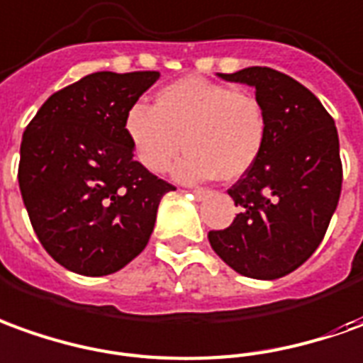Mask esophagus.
Listing matches in <instances>:
<instances>
[{"mask_svg":"<svg viewBox=\"0 0 363 363\" xmlns=\"http://www.w3.org/2000/svg\"><path fill=\"white\" fill-rule=\"evenodd\" d=\"M191 194H194V197H196V199H203V197L207 196V191H203V189H194Z\"/></svg>","mask_w":363,"mask_h":363,"instance_id":"34e87169","label":"esophagus"}]
</instances>
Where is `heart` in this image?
Segmentation results:
<instances>
[{
	"label": "heart",
	"instance_id": "1",
	"mask_svg": "<svg viewBox=\"0 0 363 363\" xmlns=\"http://www.w3.org/2000/svg\"><path fill=\"white\" fill-rule=\"evenodd\" d=\"M124 132L150 174H164L184 146L187 154L176 166L179 182H235L261 156L269 122L251 92L186 77L157 92L154 108L134 104L124 116Z\"/></svg>",
	"mask_w": 363,
	"mask_h": 363
}]
</instances>
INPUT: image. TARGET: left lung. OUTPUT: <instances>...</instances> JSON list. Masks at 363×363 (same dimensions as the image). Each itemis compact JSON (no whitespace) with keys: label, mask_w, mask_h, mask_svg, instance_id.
<instances>
[{"label":"left lung","mask_w":363,"mask_h":363,"mask_svg":"<svg viewBox=\"0 0 363 363\" xmlns=\"http://www.w3.org/2000/svg\"><path fill=\"white\" fill-rule=\"evenodd\" d=\"M217 77L253 86L269 134L255 166L227 191L241 211L207 239L235 272L274 281L318 249L338 207V130L322 102L289 74L247 67Z\"/></svg>","instance_id":"obj_1"}]
</instances>
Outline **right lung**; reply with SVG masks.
<instances>
[{
  "label": "right lung",
  "mask_w": 363,
  "mask_h": 363,
  "mask_svg": "<svg viewBox=\"0 0 363 363\" xmlns=\"http://www.w3.org/2000/svg\"><path fill=\"white\" fill-rule=\"evenodd\" d=\"M157 71L82 77L51 94L25 128L19 189L45 251L84 277L120 271L148 245L174 186L134 160L124 116Z\"/></svg>",
  "instance_id": "add662e5"
}]
</instances>
